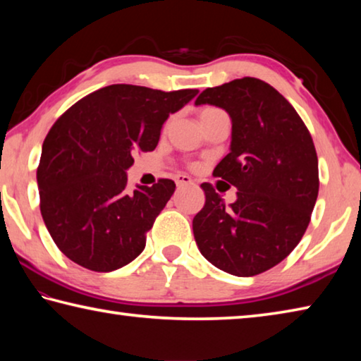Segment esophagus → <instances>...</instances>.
<instances>
[{"label": "esophagus", "mask_w": 361, "mask_h": 361, "mask_svg": "<svg viewBox=\"0 0 361 361\" xmlns=\"http://www.w3.org/2000/svg\"><path fill=\"white\" fill-rule=\"evenodd\" d=\"M175 181H176V186H178V188L194 185V181H192L191 178H189L188 175H176V176H175Z\"/></svg>", "instance_id": "esophagus-1"}]
</instances>
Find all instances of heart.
I'll return each instance as SVG.
<instances>
[{
	"instance_id": "obj_1",
	"label": "heart",
	"mask_w": 361,
	"mask_h": 361,
	"mask_svg": "<svg viewBox=\"0 0 361 361\" xmlns=\"http://www.w3.org/2000/svg\"><path fill=\"white\" fill-rule=\"evenodd\" d=\"M212 111H216V109H215V108H205L204 111L200 113V116H204V114H207V113H212Z\"/></svg>"
}]
</instances>
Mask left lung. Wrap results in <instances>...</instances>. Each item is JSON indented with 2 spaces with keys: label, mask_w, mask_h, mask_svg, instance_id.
<instances>
[{
  "label": "left lung",
  "mask_w": 361,
  "mask_h": 361,
  "mask_svg": "<svg viewBox=\"0 0 361 361\" xmlns=\"http://www.w3.org/2000/svg\"><path fill=\"white\" fill-rule=\"evenodd\" d=\"M195 105L229 114V154L213 175L237 188L229 207L209 183L205 205L192 219L207 261L237 277L277 266L301 240L319 195V161L296 109L272 85L242 78L205 89Z\"/></svg>",
  "instance_id": "8db88e82"
}]
</instances>
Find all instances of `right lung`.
<instances>
[{
	"label": "right lung",
	"mask_w": 361,
	"mask_h": 361,
	"mask_svg": "<svg viewBox=\"0 0 361 361\" xmlns=\"http://www.w3.org/2000/svg\"><path fill=\"white\" fill-rule=\"evenodd\" d=\"M197 89L162 92L113 84L59 118L42 143L38 167L41 215L66 258L95 272L129 264L175 191L172 180L127 188L133 152L152 151L164 122Z\"/></svg>",
	"instance_id": "right-lung-1"
}]
</instances>
